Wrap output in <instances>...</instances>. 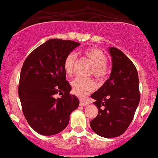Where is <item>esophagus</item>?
Masks as SVG:
<instances>
[{
	"label": "esophagus",
	"mask_w": 158,
	"mask_h": 158,
	"mask_svg": "<svg viewBox=\"0 0 158 158\" xmlns=\"http://www.w3.org/2000/svg\"><path fill=\"white\" fill-rule=\"evenodd\" d=\"M89 104V102L88 101H86V100H81L80 101V105L82 106H85Z\"/></svg>",
	"instance_id": "34e87169"
}]
</instances>
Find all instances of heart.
<instances>
[{
  "mask_svg": "<svg viewBox=\"0 0 158 158\" xmlns=\"http://www.w3.org/2000/svg\"><path fill=\"white\" fill-rule=\"evenodd\" d=\"M83 55L89 59L91 64L93 65L92 74L98 81H103L109 73V68L107 66V57L106 54L98 48H89L83 52ZM77 56L75 53H69L65 58L64 69L68 76L73 74ZM73 92L79 97H85L92 92L95 88V83L92 79H83L77 77L72 82Z\"/></svg>",
  "mask_w": 158,
  "mask_h": 158,
  "instance_id": "b5f03b06",
  "label": "heart"
}]
</instances>
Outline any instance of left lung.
Masks as SVG:
<instances>
[{"mask_svg":"<svg viewBox=\"0 0 158 158\" xmlns=\"http://www.w3.org/2000/svg\"><path fill=\"white\" fill-rule=\"evenodd\" d=\"M112 67L110 77L91 95L98 114L90 122L96 134L106 138L118 137L132 121L140 98L138 71L120 49L109 48Z\"/></svg>","mask_w":158,"mask_h":158,"instance_id":"8db88e82","label":"left lung"}]
</instances>
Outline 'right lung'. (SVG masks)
I'll return each mask as SVG.
<instances>
[{
	"label": "right lung",
	"mask_w": 158,
	"mask_h": 158,
	"mask_svg": "<svg viewBox=\"0 0 158 158\" xmlns=\"http://www.w3.org/2000/svg\"><path fill=\"white\" fill-rule=\"evenodd\" d=\"M80 43L50 39L36 48L24 61L18 94L28 123L36 132L49 136L67 127L70 114L79 100L69 93L66 80L65 58ZM61 94L57 98L56 94Z\"/></svg>",
	"instance_id": "1"
}]
</instances>
